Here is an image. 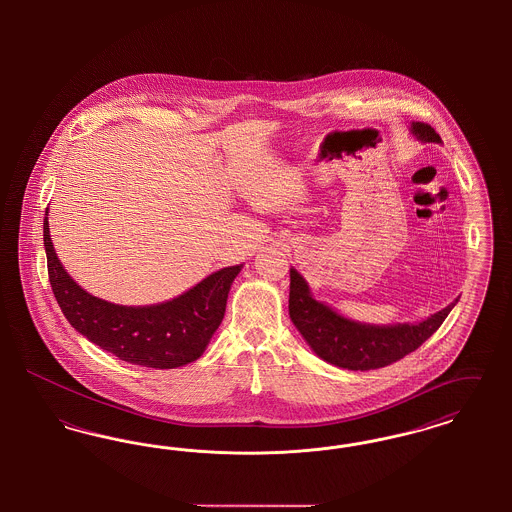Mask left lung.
Wrapping results in <instances>:
<instances>
[{"label": "left lung", "mask_w": 512, "mask_h": 512, "mask_svg": "<svg viewBox=\"0 0 512 512\" xmlns=\"http://www.w3.org/2000/svg\"><path fill=\"white\" fill-rule=\"evenodd\" d=\"M413 134L424 142H441L438 132L424 122H413ZM455 303L457 299L416 324H363L317 301L303 276L290 270V317L295 328L320 359L347 370L382 368L413 353L438 330Z\"/></svg>", "instance_id": "8db88e82"}]
</instances>
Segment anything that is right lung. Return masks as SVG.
Returning <instances> with one entry per match:
<instances>
[{"label":"right lung","mask_w":512,"mask_h":512,"mask_svg":"<svg viewBox=\"0 0 512 512\" xmlns=\"http://www.w3.org/2000/svg\"><path fill=\"white\" fill-rule=\"evenodd\" d=\"M49 284L74 330L121 361L176 368L199 359L224 318L230 286L242 265L220 268L172 301L124 307L84 292L59 263L44 219Z\"/></svg>","instance_id":"add662e5"}]
</instances>
